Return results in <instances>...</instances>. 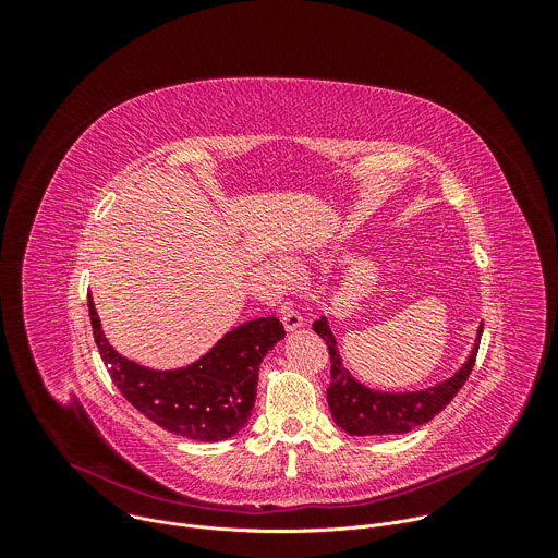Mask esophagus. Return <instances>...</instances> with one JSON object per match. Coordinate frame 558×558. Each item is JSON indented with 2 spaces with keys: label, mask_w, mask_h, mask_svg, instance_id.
Listing matches in <instances>:
<instances>
[{
  "label": "esophagus",
  "mask_w": 558,
  "mask_h": 558,
  "mask_svg": "<svg viewBox=\"0 0 558 558\" xmlns=\"http://www.w3.org/2000/svg\"><path fill=\"white\" fill-rule=\"evenodd\" d=\"M282 325L287 331H295L302 327V315L295 308H291V304L282 306Z\"/></svg>",
  "instance_id": "esophagus-1"
}]
</instances>
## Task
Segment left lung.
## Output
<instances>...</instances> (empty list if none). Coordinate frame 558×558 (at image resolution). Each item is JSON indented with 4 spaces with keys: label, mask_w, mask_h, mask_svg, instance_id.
Wrapping results in <instances>:
<instances>
[{
    "label": "left lung",
    "mask_w": 558,
    "mask_h": 558,
    "mask_svg": "<svg viewBox=\"0 0 558 558\" xmlns=\"http://www.w3.org/2000/svg\"><path fill=\"white\" fill-rule=\"evenodd\" d=\"M313 331L320 336L329 347L331 357V384L327 388V400L333 415V422L349 435H402L441 413L452 397L461 390L465 379L472 373L476 351H480V338L484 325L480 327V338L468 357V362L448 379L437 386L413 390V392H381L366 388L344 368L338 353L336 338L327 325V317L313 323Z\"/></svg>",
    "instance_id": "8db88e82"
}]
</instances>
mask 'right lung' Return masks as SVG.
I'll return each mask as SVG.
<instances>
[{"mask_svg":"<svg viewBox=\"0 0 558 558\" xmlns=\"http://www.w3.org/2000/svg\"><path fill=\"white\" fill-rule=\"evenodd\" d=\"M88 311L101 360L125 400L156 426L194 441L229 439L250 422L260 362L284 338L278 317H258L225 333L198 362L154 371L110 347L90 295Z\"/></svg>","mask_w":558,"mask_h":558,"instance_id":"1","label":"right lung"}]
</instances>
